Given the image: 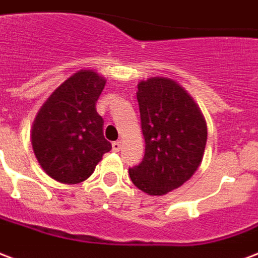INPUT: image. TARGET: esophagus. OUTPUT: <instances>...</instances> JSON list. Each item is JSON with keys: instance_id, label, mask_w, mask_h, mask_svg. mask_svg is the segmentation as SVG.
<instances>
[{"instance_id": "34e87169", "label": "esophagus", "mask_w": 258, "mask_h": 258, "mask_svg": "<svg viewBox=\"0 0 258 258\" xmlns=\"http://www.w3.org/2000/svg\"><path fill=\"white\" fill-rule=\"evenodd\" d=\"M113 151L114 152H119V151H121V141H114Z\"/></svg>"}]
</instances>
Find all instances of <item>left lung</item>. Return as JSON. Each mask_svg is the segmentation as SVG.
<instances>
[{"instance_id":"1","label":"left lung","mask_w":258,"mask_h":258,"mask_svg":"<svg viewBox=\"0 0 258 258\" xmlns=\"http://www.w3.org/2000/svg\"><path fill=\"white\" fill-rule=\"evenodd\" d=\"M145 154L129 177L140 190L162 196L183 185L204 156L207 123L200 107L181 85L151 77L137 85Z\"/></svg>"}]
</instances>
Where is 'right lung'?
<instances>
[{
  "label": "right lung",
  "instance_id": "right-lung-1",
  "mask_svg": "<svg viewBox=\"0 0 258 258\" xmlns=\"http://www.w3.org/2000/svg\"><path fill=\"white\" fill-rule=\"evenodd\" d=\"M106 80L81 69L50 95L36 114L31 143L44 173L61 183H80L94 173L111 144L103 136L96 102Z\"/></svg>",
  "mask_w": 258,
  "mask_h": 258
}]
</instances>
